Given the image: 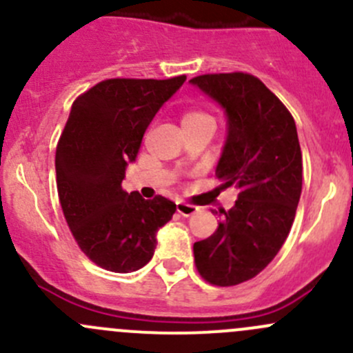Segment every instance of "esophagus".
Returning a JSON list of instances; mask_svg holds the SVG:
<instances>
[{
  "mask_svg": "<svg viewBox=\"0 0 353 353\" xmlns=\"http://www.w3.org/2000/svg\"><path fill=\"white\" fill-rule=\"evenodd\" d=\"M177 212L181 213L183 216H191L198 212V206L190 205V203H184V201H177Z\"/></svg>",
  "mask_w": 353,
  "mask_h": 353,
  "instance_id": "34e87169",
  "label": "esophagus"
}]
</instances>
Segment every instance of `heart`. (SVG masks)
Here are the masks:
<instances>
[{
	"mask_svg": "<svg viewBox=\"0 0 353 353\" xmlns=\"http://www.w3.org/2000/svg\"><path fill=\"white\" fill-rule=\"evenodd\" d=\"M205 121H213V117L210 114L203 112L198 109H188L183 114V126H190V124H198L205 123Z\"/></svg>",
	"mask_w": 353,
	"mask_h": 353,
	"instance_id": "obj_1",
	"label": "heart"
}]
</instances>
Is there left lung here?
<instances>
[{
	"label": "left lung",
	"mask_w": 353,
	"mask_h": 353,
	"mask_svg": "<svg viewBox=\"0 0 353 353\" xmlns=\"http://www.w3.org/2000/svg\"><path fill=\"white\" fill-rule=\"evenodd\" d=\"M191 83L225 109L229 134L215 176L239 190L215 232L194 243V265L212 285H239L272 263L294 223L302 191L297 128L254 74L208 73Z\"/></svg>",
	"instance_id": "obj_1"
}]
</instances>
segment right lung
I'll return each mask as SVG.
<instances>
[{"label": "right lung", "mask_w": 353, "mask_h": 353, "mask_svg": "<svg viewBox=\"0 0 353 353\" xmlns=\"http://www.w3.org/2000/svg\"><path fill=\"white\" fill-rule=\"evenodd\" d=\"M186 74L108 78L78 95L56 147L59 203L78 248L101 268L130 273L155 251V234L172 219L176 203L141 198L121 186L145 130Z\"/></svg>", "instance_id": "right-lung-1"}]
</instances>
